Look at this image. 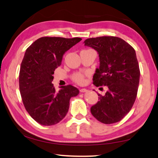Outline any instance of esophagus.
<instances>
[{
	"label": "esophagus",
	"mask_w": 158,
	"mask_h": 158,
	"mask_svg": "<svg viewBox=\"0 0 158 158\" xmlns=\"http://www.w3.org/2000/svg\"><path fill=\"white\" fill-rule=\"evenodd\" d=\"M87 91H88V90L85 89H80V92H81V93H85Z\"/></svg>",
	"instance_id": "1"
}]
</instances>
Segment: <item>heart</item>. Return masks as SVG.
<instances>
[{
	"instance_id": "1",
	"label": "heart",
	"mask_w": 158,
	"mask_h": 158,
	"mask_svg": "<svg viewBox=\"0 0 158 158\" xmlns=\"http://www.w3.org/2000/svg\"><path fill=\"white\" fill-rule=\"evenodd\" d=\"M73 79L74 81L78 83L79 84H81L84 82V76L83 74L81 73H76L74 74L73 77Z\"/></svg>"
}]
</instances>
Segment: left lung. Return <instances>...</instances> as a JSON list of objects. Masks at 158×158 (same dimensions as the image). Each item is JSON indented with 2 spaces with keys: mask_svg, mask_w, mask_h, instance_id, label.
<instances>
[{
  "mask_svg": "<svg viewBox=\"0 0 158 158\" xmlns=\"http://www.w3.org/2000/svg\"><path fill=\"white\" fill-rule=\"evenodd\" d=\"M98 52L100 67L93 75L96 86L106 85L105 95L90 108L96 119L105 124L122 120L132 109L137 98L140 71L137 56L132 46L113 36L89 38L84 42Z\"/></svg>",
  "mask_w": 158,
  "mask_h": 158,
  "instance_id": "1",
  "label": "left lung"
}]
</instances>
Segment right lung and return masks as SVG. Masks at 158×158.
Returning a JSON list of instances; mask_svg holds the SVG:
<instances>
[{
  "label": "right lung",
  "mask_w": 158,
  "mask_h": 158,
  "mask_svg": "<svg viewBox=\"0 0 158 158\" xmlns=\"http://www.w3.org/2000/svg\"><path fill=\"white\" fill-rule=\"evenodd\" d=\"M81 40L79 37H42L26 49L20 67V93L26 111L38 123H59L68 113L70 98L79 93L72 85L60 86L56 91L52 82L64 53Z\"/></svg>",
  "instance_id": "right-lung-1"
}]
</instances>
